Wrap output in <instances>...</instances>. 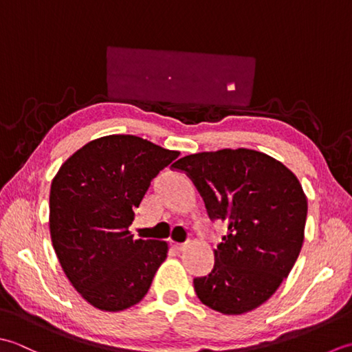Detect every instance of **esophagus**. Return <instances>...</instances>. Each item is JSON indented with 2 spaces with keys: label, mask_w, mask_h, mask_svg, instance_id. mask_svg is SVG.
Segmentation results:
<instances>
[{
  "label": "esophagus",
  "mask_w": 352,
  "mask_h": 352,
  "mask_svg": "<svg viewBox=\"0 0 352 352\" xmlns=\"http://www.w3.org/2000/svg\"><path fill=\"white\" fill-rule=\"evenodd\" d=\"M186 246H188V243H173V245H171V248L177 250V252H182V250L186 249Z\"/></svg>",
  "instance_id": "1"
}]
</instances>
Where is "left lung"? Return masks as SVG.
Here are the masks:
<instances>
[{
	"label": "left lung",
	"mask_w": 352,
	"mask_h": 352,
	"mask_svg": "<svg viewBox=\"0 0 352 352\" xmlns=\"http://www.w3.org/2000/svg\"><path fill=\"white\" fill-rule=\"evenodd\" d=\"M173 167L192 179L210 219L228 225L211 274L195 278L200 302L223 314L260 307L289 276L302 248L307 197L298 177L250 148L188 155Z\"/></svg>",
	"instance_id": "1"
}]
</instances>
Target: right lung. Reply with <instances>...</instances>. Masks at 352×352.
<instances>
[{"label":"right lung","mask_w":352,"mask_h":352,"mask_svg":"<svg viewBox=\"0 0 352 352\" xmlns=\"http://www.w3.org/2000/svg\"><path fill=\"white\" fill-rule=\"evenodd\" d=\"M179 156L135 135L92 140L50 190V235L71 285L92 307L121 311L146 296L168 243L129 231L152 179Z\"/></svg>","instance_id":"right-lung-1"}]
</instances>
